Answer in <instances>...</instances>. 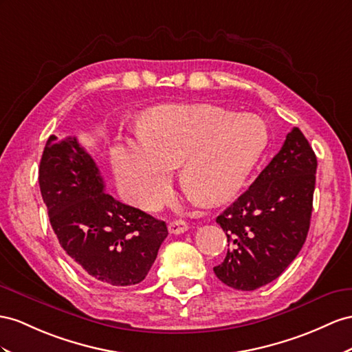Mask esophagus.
<instances>
[{
	"mask_svg": "<svg viewBox=\"0 0 352 352\" xmlns=\"http://www.w3.org/2000/svg\"><path fill=\"white\" fill-rule=\"evenodd\" d=\"M168 230L170 233H174V235H179V233H184L188 230V224L184 220H175V221H170Z\"/></svg>",
	"mask_w": 352,
	"mask_h": 352,
	"instance_id": "esophagus-1",
	"label": "esophagus"
}]
</instances>
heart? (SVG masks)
Masks as SVG:
<instances>
[{
    "label": "heart",
    "instance_id": "obj_1",
    "mask_svg": "<svg viewBox=\"0 0 352 352\" xmlns=\"http://www.w3.org/2000/svg\"><path fill=\"white\" fill-rule=\"evenodd\" d=\"M141 138L113 150V165L124 196L142 210H156L182 166L187 193L206 205L223 204L244 187L267 146L265 122L223 108L157 107L142 117Z\"/></svg>",
    "mask_w": 352,
    "mask_h": 352
}]
</instances>
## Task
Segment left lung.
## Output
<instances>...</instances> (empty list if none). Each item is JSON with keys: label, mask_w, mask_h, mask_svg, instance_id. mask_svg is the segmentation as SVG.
<instances>
[{"label": "left lung", "mask_w": 352, "mask_h": 352, "mask_svg": "<svg viewBox=\"0 0 352 352\" xmlns=\"http://www.w3.org/2000/svg\"><path fill=\"white\" fill-rule=\"evenodd\" d=\"M317 156L293 128L274 159L217 221L230 250L214 267L221 283L253 292L281 275L302 250L309 230Z\"/></svg>", "instance_id": "obj_1"}]
</instances>
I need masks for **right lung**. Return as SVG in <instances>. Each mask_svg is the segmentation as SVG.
I'll return each instance as SVG.
<instances>
[{
  "label": "right lung",
  "mask_w": 352,
  "mask_h": 352,
  "mask_svg": "<svg viewBox=\"0 0 352 352\" xmlns=\"http://www.w3.org/2000/svg\"><path fill=\"white\" fill-rule=\"evenodd\" d=\"M38 183L52 229L78 270L117 287L147 276L168 236L165 221L105 193L95 160L76 137L50 135Z\"/></svg>",
  "instance_id": "obj_1"
}]
</instances>
